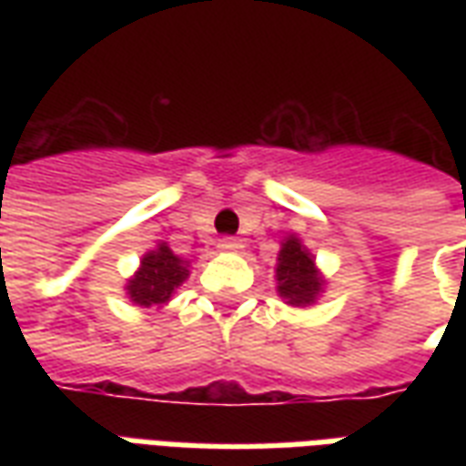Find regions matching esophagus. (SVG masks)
Wrapping results in <instances>:
<instances>
[{"instance_id":"obj_1","label":"esophagus","mask_w":466,"mask_h":466,"mask_svg":"<svg viewBox=\"0 0 466 466\" xmlns=\"http://www.w3.org/2000/svg\"><path fill=\"white\" fill-rule=\"evenodd\" d=\"M219 249H224V252H237V249H242V242L237 237H222L219 239Z\"/></svg>"}]
</instances>
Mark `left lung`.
Wrapping results in <instances>:
<instances>
[{"label":"left lung","instance_id":"left-lung-1","mask_svg":"<svg viewBox=\"0 0 466 466\" xmlns=\"http://www.w3.org/2000/svg\"><path fill=\"white\" fill-rule=\"evenodd\" d=\"M324 279L317 272L314 257L297 237H287L277 257V292L292 307H307L322 294Z\"/></svg>","mask_w":466,"mask_h":466}]
</instances>
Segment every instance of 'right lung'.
Here are the masks:
<instances>
[{
	"instance_id": "right-lung-1",
	"label": "right lung",
	"mask_w": 466,
	"mask_h": 466,
	"mask_svg": "<svg viewBox=\"0 0 466 466\" xmlns=\"http://www.w3.org/2000/svg\"><path fill=\"white\" fill-rule=\"evenodd\" d=\"M187 277H189V262H184L182 257H177L162 242L157 244V249L144 254L139 269L134 272L124 289L139 307H162L172 299L177 287H182Z\"/></svg>"
}]
</instances>
